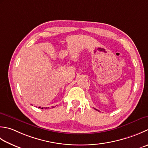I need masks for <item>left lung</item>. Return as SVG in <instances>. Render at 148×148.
I'll return each mask as SVG.
<instances>
[{"instance_id": "left-lung-1", "label": "left lung", "mask_w": 148, "mask_h": 148, "mask_svg": "<svg viewBox=\"0 0 148 148\" xmlns=\"http://www.w3.org/2000/svg\"><path fill=\"white\" fill-rule=\"evenodd\" d=\"M94 109H95V110H97V109H95V108H94Z\"/></svg>"}]
</instances>
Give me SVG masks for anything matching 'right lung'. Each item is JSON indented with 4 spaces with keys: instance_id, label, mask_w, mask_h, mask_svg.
<instances>
[{
    "instance_id": "add662e5",
    "label": "right lung",
    "mask_w": 148,
    "mask_h": 148,
    "mask_svg": "<svg viewBox=\"0 0 148 148\" xmlns=\"http://www.w3.org/2000/svg\"><path fill=\"white\" fill-rule=\"evenodd\" d=\"M39 108H42V109H43V108H44V107H42V108H41V107H39ZM52 108H54V107H52ZM47 107H46V108H45V109H47Z\"/></svg>"
}]
</instances>
